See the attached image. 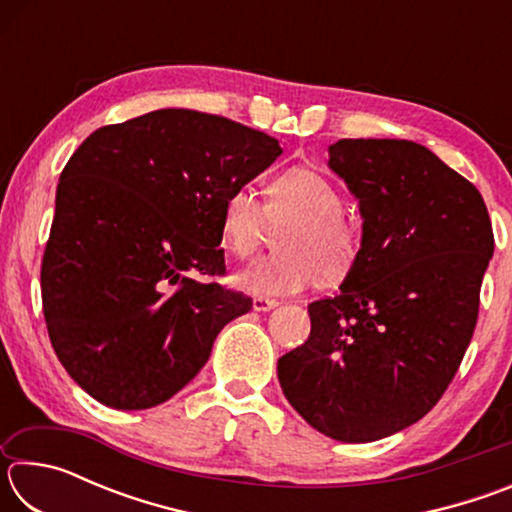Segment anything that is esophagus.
I'll list each match as a JSON object with an SVG mask.
<instances>
[{
	"instance_id": "34e87169",
	"label": "esophagus",
	"mask_w": 512,
	"mask_h": 512,
	"mask_svg": "<svg viewBox=\"0 0 512 512\" xmlns=\"http://www.w3.org/2000/svg\"><path fill=\"white\" fill-rule=\"evenodd\" d=\"M275 307H277V300H273V298H264V296L253 298V309L255 311H271Z\"/></svg>"
}]
</instances>
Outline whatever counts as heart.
Here are the masks:
<instances>
[{
  "mask_svg": "<svg viewBox=\"0 0 512 512\" xmlns=\"http://www.w3.org/2000/svg\"><path fill=\"white\" fill-rule=\"evenodd\" d=\"M273 253L235 275V284L259 296H293L320 275L334 282L350 273L359 253V230L343 214V196L314 169L296 167L275 176L266 203L250 187H235L221 212L223 246L250 259L284 228Z\"/></svg>",
  "mask_w": 512,
  "mask_h": 512,
  "instance_id": "heart-1",
  "label": "heart"
}]
</instances>
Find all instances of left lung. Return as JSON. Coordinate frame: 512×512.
<instances>
[{
	"instance_id": "left-lung-1",
	"label": "left lung",
	"mask_w": 512,
	"mask_h": 512,
	"mask_svg": "<svg viewBox=\"0 0 512 512\" xmlns=\"http://www.w3.org/2000/svg\"><path fill=\"white\" fill-rule=\"evenodd\" d=\"M329 167L359 201L361 250L341 291L309 305V339L277 359V379L311 427L372 443L452 384L495 235L479 189L422 144L339 140Z\"/></svg>"
}]
</instances>
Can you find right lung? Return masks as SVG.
I'll return each instance as SVG.
<instances>
[{
  "label": "right lung",
  "instance_id": "obj_1",
  "mask_svg": "<svg viewBox=\"0 0 512 512\" xmlns=\"http://www.w3.org/2000/svg\"><path fill=\"white\" fill-rule=\"evenodd\" d=\"M275 137L164 108L94 131L60 173L40 289L49 341L94 400L151 409L185 388L253 300L225 273L228 194L271 167Z\"/></svg>",
  "mask_w": 512,
  "mask_h": 512
}]
</instances>
